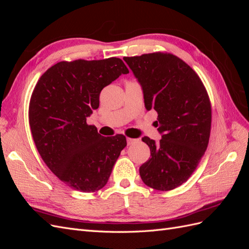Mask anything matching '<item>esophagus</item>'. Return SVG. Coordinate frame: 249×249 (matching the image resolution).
<instances>
[{"instance_id": "obj_1", "label": "esophagus", "mask_w": 249, "mask_h": 249, "mask_svg": "<svg viewBox=\"0 0 249 249\" xmlns=\"http://www.w3.org/2000/svg\"><path fill=\"white\" fill-rule=\"evenodd\" d=\"M138 140L137 139H134V138H126V142H127V145H131L133 144V143L137 142Z\"/></svg>"}]
</instances>
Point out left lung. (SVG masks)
I'll return each instance as SVG.
<instances>
[{
	"instance_id": "8db88e82",
	"label": "left lung",
	"mask_w": 249,
	"mask_h": 249,
	"mask_svg": "<svg viewBox=\"0 0 249 249\" xmlns=\"http://www.w3.org/2000/svg\"><path fill=\"white\" fill-rule=\"evenodd\" d=\"M143 89L147 110L158 112L159 142L143 137L150 158L139 168L146 186L169 191L187 182L208 147L212 123L210 97L191 67L170 53L124 57Z\"/></svg>"
}]
</instances>
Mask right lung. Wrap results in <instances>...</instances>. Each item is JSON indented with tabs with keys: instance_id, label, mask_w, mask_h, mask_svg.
Here are the masks:
<instances>
[{
	"instance_id": "right-lung-1",
	"label": "right lung",
	"mask_w": 249,
	"mask_h": 249,
	"mask_svg": "<svg viewBox=\"0 0 249 249\" xmlns=\"http://www.w3.org/2000/svg\"><path fill=\"white\" fill-rule=\"evenodd\" d=\"M129 70L122 59L61 61L44 72L29 104V124L37 150L67 186L95 192L107 184L124 135L103 137L86 118L99 108L100 93Z\"/></svg>"
}]
</instances>
